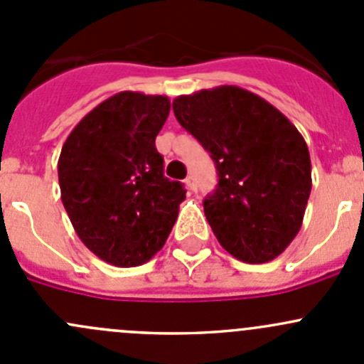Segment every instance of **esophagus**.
Instances as JSON below:
<instances>
[{"mask_svg":"<svg viewBox=\"0 0 364 364\" xmlns=\"http://www.w3.org/2000/svg\"><path fill=\"white\" fill-rule=\"evenodd\" d=\"M185 185L190 192H196L197 190V183H196V178H193V176H188V178L185 179Z\"/></svg>","mask_w":364,"mask_h":364,"instance_id":"34e87169","label":"esophagus"}]
</instances>
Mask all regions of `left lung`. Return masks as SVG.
Here are the masks:
<instances>
[{"mask_svg": "<svg viewBox=\"0 0 364 364\" xmlns=\"http://www.w3.org/2000/svg\"><path fill=\"white\" fill-rule=\"evenodd\" d=\"M176 119L211 155L218 185L204 215L218 243L237 260L277 259L301 229L311 192L303 135L277 107L237 86L181 95Z\"/></svg>", "mask_w": 364, "mask_h": 364, "instance_id": "left-lung-1", "label": "left lung"}]
</instances>
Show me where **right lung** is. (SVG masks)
Here are the masks:
<instances>
[{
    "label": "right lung",
    "instance_id": "add662e5",
    "mask_svg": "<svg viewBox=\"0 0 364 364\" xmlns=\"http://www.w3.org/2000/svg\"><path fill=\"white\" fill-rule=\"evenodd\" d=\"M171 102L121 91L70 132L58 161L61 200L77 236L117 267L148 262L167 241L186 190L164 176L155 139Z\"/></svg>",
    "mask_w": 364,
    "mask_h": 364
}]
</instances>
